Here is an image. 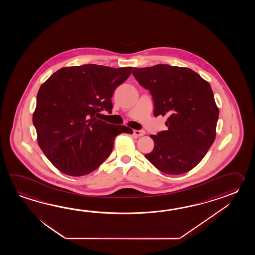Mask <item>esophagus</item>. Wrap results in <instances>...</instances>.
Masks as SVG:
<instances>
[{"mask_svg": "<svg viewBox=\"0 0 255 255\" xmlns=\"http://www.w3.org/2000/svg\"><path fill=\"white\" fill-rule=\"evenodd\" d=\"M133 134L136 136H141V135H145V131L144 130H134Z\"/></svg>", "mask_w": 255, "mask_h": 255, "instance_id": "esophagus-1", "label": "esophagus"}]
</instances>
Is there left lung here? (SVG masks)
<instances>
[{
	"label": "left lung",
	"mask_w": 255,
	"mask_h": 255,
	"mask_svg": "<svg viewBox=\"0 0 255 255\" xmlns=\"http://www.w3.org/2000/svg\"><path fill=\"white\" fill-rule=\"evenodd\" d=\"M132 74L151 94L154 115L168 117V130L150 135L154 148L145 157L164 173L190 171L216 136L219 109L210 84L190 68L168 65L135 67Z\"/></svg>",
	"instance_id": "8db88e82"
}]
</instances>
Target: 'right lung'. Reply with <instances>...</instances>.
Segmentation results:
<instances>
[{
  "label": "right lung",
  "instance_id": "1",
  "mask_svg": "<svg viewBox=\"0 0 255 255\" xmlns=\"http://www.w3.org/2000/svg\"><path fill=\"white\" fill-rule=\"evenodd\" d=\"M132 69L93 64L64 67L41 86L33 126L39 146L61 172L91 173L110 156L117 135L133 133L99 120L100 111L111 112L115 89Z\"/></svg>",
  "mask_w": 255,
  "mask_h": 255
}]
</instances>
